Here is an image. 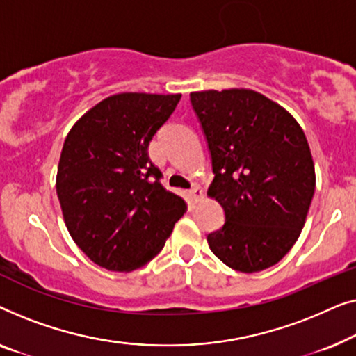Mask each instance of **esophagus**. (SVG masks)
I'll list each match as a JSON object with an SVG mask.
<instances>
[{"label":"esophagus","instance_id":"1","mask_svg":"<svg viewBox=\"0 0 356 356\" xmlns=\"http://www.w3.org/2000/svg\"><path fill=\"white\" fill-rule=\"evenodd\" d=\"M202 197H203L202 190H200V187H197V185H193V187L190 188V198H192L193 202L197 203V202H200V200H202Z\"/></svg>","mask_w":356,"mask_h":356}]
</instances>
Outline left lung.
<instances>
[{
	"label": "left lung",
	"mask_w": 356,
	"mask_h": 356,
	"mask_svg": "<svg viewBox=\"0 0 356 356\" xmlns=\"http://www.w3.org/2000/svg\"><path fill=\"white\" fill-rule=\"evenodd\" d=\"M209 149L213 184L226 222L208 234L229 268L258 273L297 242L314 195V164L298 122L253 90L190 93Z\"/></svg>",
	"instance_id": "left-lung-1"
}]
</instances>
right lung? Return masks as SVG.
Here are the masks:
<instances>
[{
	"label": "right lung",
	"instance_id": "right-lung-1",
	"mask_svg": "<svg viewBox=\"0 0 356 356\" xmlns=\"http://www.w3.org/2000/svg\"><path fill=\"white\" fill-rule=\"evenodd\" d=\"M179 102L180 95H114L67 134L58 198L74 242L98 266L142 268L184 216L185 202L163 187L148 156L149 142Z\"/></svg>",
	"mask_w": 356,
	"mask_h": 356
}]
</instances>
